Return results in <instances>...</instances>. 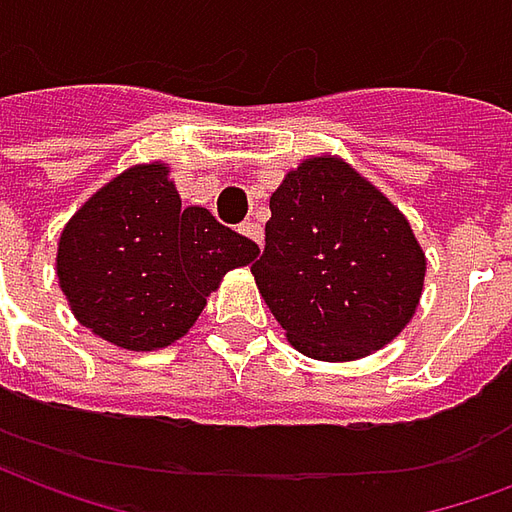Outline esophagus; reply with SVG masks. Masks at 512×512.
<instances>
[{
	"mask_svg": "<svg viewBox=\"0 0 512 512\" xmlns=\"http://www.w3.org/2000/svg\"><path fill=\"white\" fill-rule=\"evenodd\" d=\"M241 233L246 235V238H252L257 246H263V227L257 222H244L241 224Z\"/></svg>",
	"mask_w": 512,
	"mask_h": 512,
	"instance_id": "obj_1",
	"label": "esophagus"
}]
</instances>
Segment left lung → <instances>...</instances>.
<instances>
[{"label":"left lung","instance_id":"8db88e82","mask_svg":"<svg viewBox=\"0 0 512 512\" xmlns=\"http://www.w3.org/2000/svg\"><path fill=\"white\" fill-rule=\"evenodd\" d=\"M252 274L296 351L351 362L406 329L425 252L370 180L343 158L315 156L271 194L266 249Z\"/></svg>","mask_w":512,"mask_h":512}]
</instances>
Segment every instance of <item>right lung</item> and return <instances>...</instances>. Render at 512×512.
<instances>
[{
  "label": "right lung",
  "mask_w": 512,
  "mask_h": 512,
  "mask_svg": "<svg viewBox=\"0 0 512 512\" xmlns=\"http://www.w3.org/2000/svg\"><path fill=\"white\" fill-rule=\"evenodd\" d=\"M255 241L183 208L161 161L120 172L65 224L57 277L76 321L126 351H158L189 332L227 271Z\"/></svg>",
  "instance_id": "1"
}]
</instances>
